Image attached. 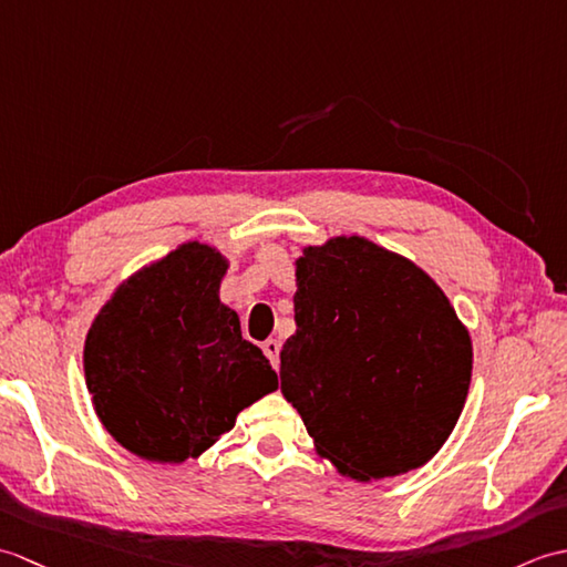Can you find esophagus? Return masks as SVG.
Masks as SVG:
<instances>
[{
  "label": "esophagus",
  "instance_id": "obj_1",
  "mask_svg": "<svg viewBox=\"0 0 567 567\" xmlns=\"http://www.w3.org/2000/svg\"><path fill=\"white\" fill-rule=\"evenodd\" d=\"M262 353L268 355V360L272 363V368H277L280 365V341H275V339H268L262 343Z\"/></svg>",
  "mask_w": 567,
  "mask_h": 567
}]
</instances>
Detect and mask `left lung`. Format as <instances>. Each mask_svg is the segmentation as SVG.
<instances>
[{"label": "left lung", "mask_w": 567, "mask_h": 567, "mask_svg": "<svg viewBox=\"0 0 567 567\" xmlns=\"http://www.w3.org/2000/svg\"><path fill=\"white\" fill-rule=\"evenodd\" d=\"M295 336L282 394L315 451L358 483L426 465L473 378V339L414 260L365 236H331L295 260Z\"/></svg>", "instance_id": "1"}]
</instances>
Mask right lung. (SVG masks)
Here are the masks:
<instances>
[{"mask_svg":"<svg viewBox=\"0 0 567 567\" xmlns=\"http://www.w3.org/2000/svg\"><path fill=\"white\" fill-rule=\"evenodd\" d=\"M228 265L212 244H179L118 282L87 331L94 414L143 461L199 457L277 390L270 360L240 336L238 315L219 297Z\"/></svg>","mask_w":567,"mask_h":567,"instance_id":"add662e5","label":"right lung"}]
</instances>
